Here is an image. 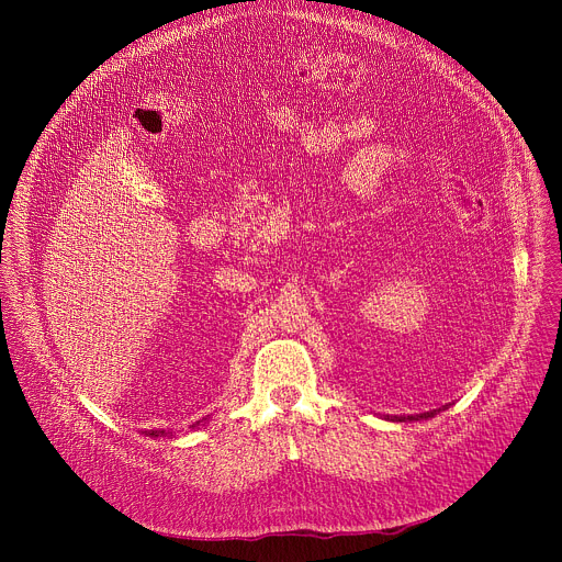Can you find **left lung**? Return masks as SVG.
<instances>
[{"instance_id":"left-lung-1","label":"left lung","mask_w":562,"mask_h":562,"mask_svg":"<svg viewBox=\"0 0 562 562\" xmlns=\"http://www.w3.org/2000/svg\"><path fill=\"white\" fill-rule=\"evenodd\" d=\"M431 416H434V412H431V414H420L418 418H431ZM418 418H414V416H407L405 420H418ZM393 420H403V418H393Z\"/></svg>"}]
</instances>
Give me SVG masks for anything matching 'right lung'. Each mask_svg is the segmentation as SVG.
<instances>
[{
    "instance_id": "obj_1",
    "label": "right lung",
    "mask_w": 562,
    "mask_h": 562,
    "mask_svg": "<svg viewBox=\"0 0 562 562\" xmlns=\"http://www.w3.org/2000/svg\"><path fill=\"white\" fill-rule=\"evenodd\" d=\"M159 434H165V431H146V436H150V438H155V436H159Z\"/></svg>"
}]
</instances>
